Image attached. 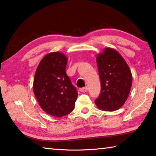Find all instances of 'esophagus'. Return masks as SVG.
<instances>
[{
	"instance_id": "1",
	"label": "esophagus",
	"mask_w": 156,
	"mask_h": 156,
	"mask_svg": "<svg viewBox=\"0 0 156 156\" xmlns=\"http://www.w3.org/2000/svg\"><path fill=\"white\" fill-rule=\"evenodd\" d=\"M88 88L87 87H83V88H80V91L81 92H83V93H84V92H87V91Z\"/></svg>"
}]
</instances>
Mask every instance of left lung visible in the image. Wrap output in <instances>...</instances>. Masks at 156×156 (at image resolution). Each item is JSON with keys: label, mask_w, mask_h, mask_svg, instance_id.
<instances>
[{"label": "left lung", "mask_w": 156, "mask_h": 156, "mask_svg": "<svg viewBox=\"0 0 156 156\" xmlns=\"http://www.w3.org/2000/svg\"><path fill=\"white\" fill-rule=\"evenodd\" d=\"M101 92L95 103L100 110L113 112L123 106L130 93L132 74L125 59L110 47L97 55Z\"/></svg>", "instance_id": "left-lung-1"}]
</instances>
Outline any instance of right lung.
I'll list each match as a JSON object with an SVG mask.
<instances>
[{
  "label": "right lung",
  "instance_id": "right-lung-1",
  "mask_svg": "<svg viewBox=\"0 0 156 156\" xmlns=\"http://www.w3.org/2000/svg\"><path fill=\"white\" fill-rule=\"evenodd\" d=\"M67 58L61 52H51L39 63L34 78V93L44 112L62 117L73 110L78 92L66 73Z\"/></svg>",
  "mask_w": 156,
  "mask_h": 156
}]
</instances>
